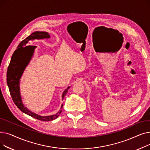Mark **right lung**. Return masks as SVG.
Masks as SVG:
<instances>
[{
	"label": "right lung",
	"mask_w": 150,
	"mask_h": 150,
	"mask_svg": "<svg viewBox=\"0 0 150 150\" xmlns=\"http://www.w3.org/2000/svg\"><path fill=\"white\" fill-rule=\"evenodd\" d=\"M49 38L50 35L48 33L44 32V31H36V32H34L31 35L28 36L25 39H23L18 46L17 49L13 53L10 64L8 67L6 73L7 84L8 86L10 95L14 104L22 112L35 118L36 119L44 122L51 121L57 119L61 113V111H59L54 115L46 117L39 116L30 111L22 104L19 91V80L23 70L31 59V58L33 54L34 49L36 47L35 45H26V44L28 41L33 40V39ZM69 88V87L63 92L62 99L66 95ZM62 108V105H61V108Z\"/></svg>",
	"instance_id": "obj_1"
}]
</instances>
